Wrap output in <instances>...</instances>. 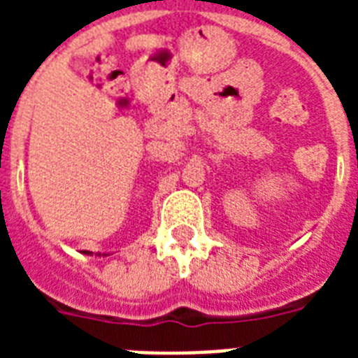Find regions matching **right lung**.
<instances>
[{"label":"right lung","mask_w":358,"mask_h":358,"mask_svg":"<svg viewBox=\"0 0 358 358\" xmlns=\"http://www.w3.org/2000/svg\"><path fill=\"white\" fill-rule=\"evenodd\" d=\"M83 255H92V252H91V250H83ZM98 256H102V255L98 252ZM103 256H106V255H103Z\"/></svg>","instance_id":"add662e5"}]
</instances>
